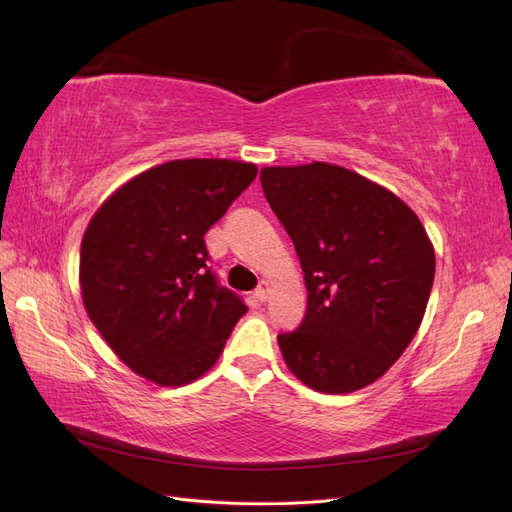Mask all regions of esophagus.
<instances>
[{
	"instance_id": "esophagus-1",
	"label": "esophagus",
	"mask_w": 512,
	"mask_h": 512,
	"mask_svg": "<svg viewBox=\"0 0 512 512\" xmlns=\"http://www.w3.org/2000/svg\"><path fill=\"white\" fill-rule=\"evenodd\" d=\"M269 294H271L269 284H267V282H260L258 288L254 290V299L260 301V303H265V301H269Z\"/></svg>"
}]
</instances>
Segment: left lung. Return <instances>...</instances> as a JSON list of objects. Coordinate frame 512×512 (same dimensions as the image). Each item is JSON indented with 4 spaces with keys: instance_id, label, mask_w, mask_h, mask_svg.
<instances>
[{
    "instance_id": "left-lung-1",
    "label": "left lung",
    "mask_w": 512,
    "mask_h": 512,
    "mask_svg": "<svg viewBox=\"0 0 512 512\" xmlns=\"http://www.w3.org/2000/svg\"><path fill=\"white\" fill-rule=\"evenodd\" d=\"M260 183L307 286L303 322L277 335L284 361L309 389L359 391L421 327L436 273L427 232L393 192L342 166H269Z\"/></svg>"
}]
</instances>
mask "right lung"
<instances>
[{
	"mask_svg": "<svg viewBox=\"0 0 512 512\" xmlns=\"http://www.w3.org/2000/svg\"><path fill=\"white\" fill-rule=\"evenodd\" d=\"M258 168L235 160H173L119 188L81 243L91 322L138 376L181 386L203 376L247 305L207 265V230Z\"/></svg>",
	"mask_w": 512,
	"mask_h": 512,
	"instance_id": "obj_1",
	"label": "right lung"
}]
</instances>
